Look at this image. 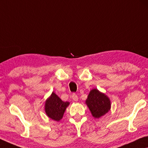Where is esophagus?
<instances>
[{
	"label": "esophagus",
	"mask_w": 148,
	"mask_h": 148,
	"mask_svg": "<svg viewBox=\"0 0 148 148\" xmlns=\"http://www.w3.org/2000/svg\"><path fill=\"white\" fill-rule=\"evenodd\" d=\"M72 99L73 101H78V97H77V95L76 94H75V93H73V94L72 95Z\"/></svg>",
	"instance_id": "esophagus-1"
}]
</instances>
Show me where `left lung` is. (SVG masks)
<instances>
[{
    "instance_id": "left-lung-1",
    "label": "left lung",
    "mask_w": 148,
    "mask_h": 148,
    "mask_svg": "<svg viewBox=\"0 0 148 148\" xmlns=\"http://www.w3.org/2000/svg\"><path fill=\"white\" fill-rule=\"evenodd\" d=\"M85 104L95 119H99L105 115L111 108L110 100L104 93L99 91L97 88L90 90Z\"/></svg>"
}]
</instances>
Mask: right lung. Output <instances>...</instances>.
I'll return each instance as SVG.
<instances>
[{"label":"right lung","mask_w":148,"mask_h":148,"mask_svg":"<svg viewBox=\"0 0 148 148\" xmlns=\"http://www.w3.org/2000/svg\"><path fill=\"white\" fill-rule=\"evenodd\" d=\"M69 102H63L55 92H52L50 96L45 100L44 110L49 119L59 122L62 119L64 112Z\"/></svg>","instance_id":"add662e5"}]
</instances>
